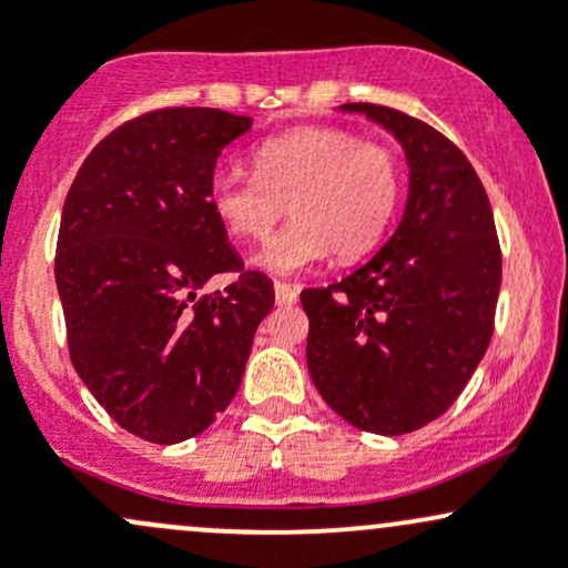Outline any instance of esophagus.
I'll use <instances>...</instances> for the list:
<instances>
[{"instance_id":"obj_1","label":"esophagus","mask_w":568,"mask_h":568,"mask_svg":"<svg viewBox=\"0 0 568 568\" xmlns=\"http://www.w3.org/2000/svg\"><path fill=\"white\" fill-rule=\"evenodd\" d=\"M276 290V303L278 306H292L297 301V286L295 284H286V282H276L273 284Z\"/></svg>"}]
</instances>
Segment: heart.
<instances>
[{"instance_id":"obj_1","label":"heart","mask_w":568,"mask_h":568,"mask_svg":"<svg viewBox=\"0 0 568 568\" xmlns=\"http://www.w3.org/2000/svg\"><path fill=\"white\" fill-rule=\"evenodd\" d=\"M254 175L216 170L213 216L237 241L260 243L290 209V224L262 248L257 265L295 273L335 254L355 260L387 230L400 197V168L382 143L338 126H297L252 151Z\"/></svg>"}]
</instances>
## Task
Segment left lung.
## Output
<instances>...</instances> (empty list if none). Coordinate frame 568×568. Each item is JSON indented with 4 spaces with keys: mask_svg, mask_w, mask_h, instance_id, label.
<instances>
[{
    "mask_svg": "<svg viewBox=\"0 0 568 568\" xmlns=\"http://www.w3.org/2000/svg\"><path fill=\"white\" fill-rule=\"evenodd\" d=\"M393 132L408 160L404 219L355 273L303 290L308 374L359 430L400 436L442 417L490 344L501 246L490 200L460 149L425 121L349 102Z\"/></svg>",
    "mask_w": 568,
    "mask_h": 568,
    "instance_id": "1",
    "label": "left lung"
}]
</instances>
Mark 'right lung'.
<instances>
[{"label":"right lung","mask_w":568,"mask_h":568,"mask_svg":"<svg viewBox=\"0 0 568 568\" xmlns=\"http://www.w3.org/2000/svg\"><path fill=\"white\" fill-rule=\"evenodd\" d=\"M252 126L216 108H160L94 145L67 192L57 286L78 376L151 444L197 436L230 406L273 282L246 271L209 205L219 154ZM216 272L224 293L196 297Z\"/></svg>","instance_id":"right-lung-1"}]
</instances>
